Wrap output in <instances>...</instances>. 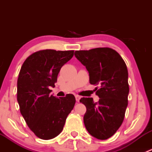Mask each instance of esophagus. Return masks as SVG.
I'll return each mask as SVG.
<instances>
[{
  "label": "esophagus",
  "mask_w": 152,
  "mask_h": 152,
  "mask_svg": "<svg viewBox=\"0 0 152 152\" xmlns=\"http://www.w3.org/2000/svg\"><path fill=\"white\" fill-rule=\"evenodd\" d=\"M75 97H76V102H79V100H80V99H81L80 96H75Z\"/></svg>",
  "instance_id": "obj_1"
}]
</instances>
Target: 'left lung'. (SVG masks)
<instances>
[{
  "label": "left lung",
  "instance_id": "1",
  "mask_svg": "<svg viewBox=\"0 0 152 152\" xmlns=\"http://www.w3.org/2000/svg\"><path fill=\"white\" fill-rule=\"evenodd\" d=\"M75 56L85 65L90 83L97 86L100 99L82 98L87 108L84 123L87 132L99 140H107L121 126L128 105V70L121 56L110 48L76 50Z\"/></svg>",
  "mask_w": 152,
  "mask_h": 152
}]
</instances>
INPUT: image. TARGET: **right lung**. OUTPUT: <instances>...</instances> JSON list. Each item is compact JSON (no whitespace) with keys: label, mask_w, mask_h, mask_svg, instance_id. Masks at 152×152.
<instances>
[{"label":"right lung","mask_w":152,"mask_h":152,"mask_svg":"<svg viewBox=\"0 0 152 152\" xmlns=\"http://www.w3.org/2000/svg\"><path fill=\"white\" fill-rule=\"evenodd\" d=\"M74 50H41L25 60L18 79L17 99L20 111L35 135L50 140L63 129L76 99L73 94L56 98L50 96L61 67L73 56Z\"/></svg>","instance_id":"obj_1"}]
</instances>
